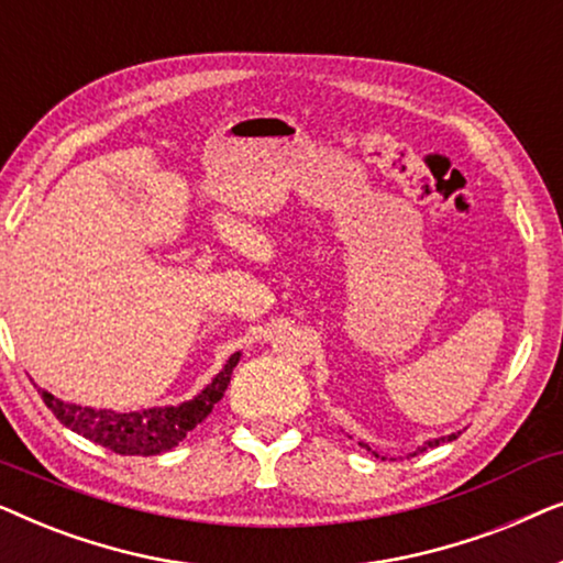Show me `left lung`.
<instances>
[{
	"label": "left lung",
	"instance_id": "8db88e82",
	"mask_svg": "<svg viewBox=\"0 0 563 563\" xmlns=\"http://www.w3.org/2000/svg\"><path fill=\"white\" fill-rule=\"evenodd\" d=\"M456 433H453V435H449V438H435V441H428L426 445H420V449L418 451H415V453H420V451H428V449H433V445H438V443H441V441H456ZM368 451H372V449H368Z\"/></svg>",
	"mask_w": 563,
	"mask_h": 563
}]
</instances>
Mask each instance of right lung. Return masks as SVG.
<instances>
[{"mask_svg": "<svg viewBox=\"0 0 563 563\" xmlns=\"http://www.w3.org/2000/svg\"><path fill=\"white\" fill-rule=\"evenodd\" d=\"M238 358H241V353H233L212 384H207L189 402L176 407H153V410L143 412L91 410V407L60 402L45 389L37 391H41L48 410L74 433L89 438V441L104 445L120 456H156V453L179 445L189 430H195L212 412V407L225 395Z\"/></svg>", "mask_w": 563, "mask_h": 563, "instance_id": "obj_1", "label": "right lung"}]
</instances>
